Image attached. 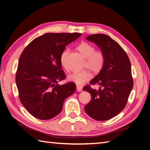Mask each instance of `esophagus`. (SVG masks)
I'll return each instance as SVG.
<instances>
[{
    "label": "esophagus",
    "instance_id": "esophagus-1",
    "mask_svg": "<svg viewBox=\"0 0 150 150\" xmlns=\"http://www.w3.org/2000/svg\"><path fill=\"white\" fill-rule=\"evenodd\" d=\"M76 91H78V92H81V91H83V88H82V87H81V86H77Z\"/></svg>",
    "mask_w": 150,
    "mask_h": 150
}]
</instances>
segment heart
Returning a JSON list of instances; mask_svg holds the SVG:
<instances>
[{
    "instance_id": "obj_1",
    "label": "heart",
    "mask_w": 150,
    "mask_h": 150,
    "mask_svg": "<svg viewBox=\"0 0 150 150\" xmlns=\"http://www.w3.org/2000/svg\"><path fill=\"white\" fill-rule=\"evenodd\" d=\"M78 51L86 58L84 68H87L93 73L98 74L103 69L105 64L106 57L103 51L96 50L93 44L83 42L77 47ZM69 53V49H64L59 57L61 65L66 70H68L67 56ZM91 78V74L88 70L79 72H74L68 76V79L77 85H82Z\"/></svg>"
}]
</instances>
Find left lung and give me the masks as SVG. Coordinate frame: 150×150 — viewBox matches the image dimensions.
<instances>
[{"label":"left lung","mask_w":150,"mask_h":150,"mask_svg":"<svg viewBox=\"0 0 150 150\" xmlns=\"http://www.w3.org/2000/svg\"><path fill=\"white\" fill-rule=\"evenodd\" d=\"M94 42L105 55L103 69L91 81L99 86L98 90L91 85L83 89L91 93V100L84 107L86 112L97 121H106L123 110L133 86L129 59L120 45L103 34H92L86 38Z\"/></svg>","instance_id":"left-lung-1"}]
</instances>
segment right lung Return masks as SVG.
Instances as JSON below:
<instances>
[{"label":"right lung","mask_w":150,"mask_h":150,"mask_svg":"<svg viewBox=\"0 0 150 150\" xmlns=\"http://www.w3.org/2000/svg\"><path fill=\"white\" fill-rule=\"evenodd\" d=\"M81 35L77 33H46L32 40L22 51L16 85L22 105L36 118L47 120L57 116L65 99L75 92L74 83L57 84L66 79L59 57L67 45Z\"/></svg>","instance_id":"right-lung-1"}]
</instances>
